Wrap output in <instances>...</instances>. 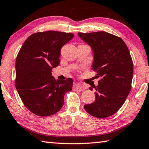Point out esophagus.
I'll return each mask as SVG.
<instances>
[{
  "label": "esophagus",
  "instance_id": "34e87169",
  "mask_svg": "<svg viewBox=\"0 0 149 149\" xmlns=\"http://www.w3.org/2000/svg\"><path fill=\"white\" fill-rule=\"evenodd\" d=\"M73 89L77 91H84L86 89V86L85 84H82V82L77 81V80H74V87H73Z\"/></svg>",
  "mask_w": 149,
  "mask_h": 149
}]
</instances>
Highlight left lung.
Returning <instances> with one entry per match:
<instances>
[{
    "instance_id": "obj_1",
    "label": "left lung",
    "mask_w": 149,
    "mask_h": 149,
    "mask_svg": "<svg viewBox=\"0 0 149 149\" xmlns=\"http://www.w3.org/2000/svg\"><path fill=\"white\" fill-rule=\"evenodd\" d=\"M78 35L93 52L92 69L101 77L95 89V100L85 105L87 113L99 118L113 115L124 103L132 88L134 65L130 51L118 36L105 32Z\"/></svg>"
}]
</instances>
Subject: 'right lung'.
<instances>
[{"instance_id": "1", "label": "right lung", "mask_w": 149, "mask_h": 149, "mask_svg": "<svg viewBox=\"0 0 149 149\" xmlns=\"http://www.w3.org/2000/svg\"><path fill=\"white\" fill-rule=\"evenodd\" d=\"M74 35L55 31L34 33L21 48L15 61V84L24 105L39 116H49L62 108L73 80H56L53 68L59 65L60 50Z\"/></svg>"}]
</instances>
